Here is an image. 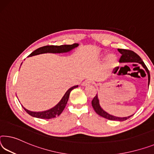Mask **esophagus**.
I'll return each mask as SVG.
<instances>
[{"label":"esophagus","instance_id":"esophagus-1","mask_svg":"<svg viewBox=\"0 0 154 154\" xmlns=\"http://www.w3.org/2000/svg\"><path fill=\"white\" fill-rule=\"evenodd\" d=\"M92 80L90 79H86L85 80V81L82 83V86H87V85H89V84H92Z\"/></svg>","mask_w":154,"mask_h":154}]
</instances>
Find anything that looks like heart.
Here are the masks:
<instances>
[{
  "mask_svg": "<svg viewBox=\"0 0 154 154\" xmlns=\"http://www.w3.org/2000/svg\"><path fill=\"white\" fill-rule=\"evenodd\" d=\"M116 57L115 55H109L108 58H107V60H106V68H111L112 67H113V66L116 63Z\"/></svg>",
  "mask_w": 154,
  "mask_h": 154,
  "instance_id": "heart-1",
  "label": "heart"
}]
</instances>
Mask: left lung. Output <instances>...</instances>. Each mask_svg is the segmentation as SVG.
<instances>
[{
  "instance_id": "obj_1",
  "label": "left lung",
  "mask_w": 154,
  "mask_h": 154,
  "mask_svg": "<svg viewBox=\"0 0 154 154\" xmlns=\"http://www.w3.org/2000/svg\"><path fill=\"white\" fill-rule=\"evenodd\" d=\"M118 51H119V53H120L122 55L121 56L120 59H119V62H121V63L136 62V63H139V64H140L143 66V68H145V69L146 70V71H147L148 73V79H149L148 85L149 84V82H150L149 71L147 67L146 66V65L145 64V63L143 62L142 59L140 57V56L131 50L118 48ZM92 107H93L94 111L96 112V113L97 114H99V116L103 117V118H105V119H108V120L123 121L127 120V119H128L129 118H130V117L132 116V115H131L130 116L122 117L121 118V117H116V116L110 115V114L107 113V112H105L103 109L101 108V106H99V99H98V97H97V94H96V96H95L93 98V99H92Z\"/></svg>"
}]
</instances>
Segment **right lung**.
Masks as SVG:
<instances>
[{
  "instance_id": "1",
  "label": "right lung",
  "mask_w": 154,
  "mask_h": 154,
  "mask_svg": "<svg viewBox=\"0 0 154 154\" xmlns=\"http://www.w3.org/2000/svg\"><path fill=\"white\" fill-rule=\"evenodd\" d=\"M78 46V44H72V45H61V46H55V45H48V46H45L42 47H40L36 49L31 53L28 57H31V56L42 54V53H66L68 51H71L73 48L77 47ZM78 87V86H75L70 89L67 90L66 92L64 97L61 99V101L58 103L54 108H51L48 110L44 111V112H31L29 111L28 109H25L23 107L24 110H25L29 115L32 116L33 117H36V118L39 119H50L55 118L56 116H58L60 115L61 113L64 110L66 105L67 103V101L69 98V95L71 90H73L75 88Z\"/></svg>"
}]
</instances>
